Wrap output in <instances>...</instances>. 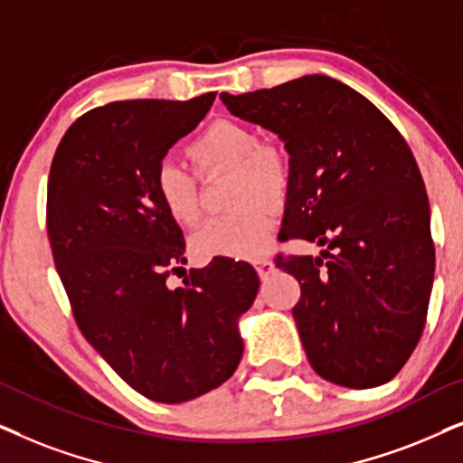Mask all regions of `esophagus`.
<instances>
[{
    "mask_svg": "<svg viewBox=\"0 0 463 463\" xmlns=\"http://www.w3.org/2000/svg\"><path fill=\"white\" fill-rule=\"evenodd\" d=\"M273 269H275V264L270 262L269 258H262V260L256 262V270H258V275H260V279H267V277L273 273Z\"/></svg>",
    "mask_w": 463,
    "mask_h": 463,
    "instance_id": "34e87169",
    "label": "esophagus"
}]
</instances>
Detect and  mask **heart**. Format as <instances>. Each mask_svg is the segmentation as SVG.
Listing matches in <instances>:
<instances>
[{"mask_svg": "<svg viewBox=\"0 0 463 463\" xmlns=\"http://www.w3.org/2000/svg\"><path fill=\"white\" fill-rule=\"evenodd\" d=\"M199 174L232 169V212L209 220L194 235V248L203 256L258 258L267 248L275 224V209L289 188L288 154L275 144H264L254 127L237 120H215L188 146ZM154 190L165 212L182 226H194L201 218L199 182L186 167L163 160L154 171ZM268 201L264 202L263 199Z\"/></svg>", "mask_w": 463, "mask_h": 463, "instance_id": "1", "label": "heart"}]
</instances>
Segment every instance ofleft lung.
<instances>
[{"mask_svg":"<svg viewBox=\"0 0 463 463\" xmlns=\"http://www.w3.org/2000/svg\"><path fill=\"white\" fill-rule=\"evenodd\" d=\"M220 99L286 144L283 239L324 245L317 258L275 260L300 283L292 316L313 371L351 390L387 383L421 338L434 281L430 203L411 147L366 97L328 76Z\"/></svg>","mask_w":463,"mask_h":463,"instance_id":"8db88e82","label":"left lung"}]
</instances>
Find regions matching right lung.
<instances>
[{
    "mask_svg": "<svg viewBox=\"0 0 463 463\" xmlns=\"http://www.w3.org/2000/svg\"><path fill=\"white\" fill-rule=\"evenodd\" d=\"M213 99L90 109L67 128L48 175V239L78 328L154 402H188L232 377L243 355L239 317L260 286L232 258L193 269L184 288L167 286L186 243L160 205L154 171Z\"/></svg>",
    "mask_w": 463,
    "mask_h": 463,
    "instance_id": "right-lung-1",
    "label": "right lung"
}]
</instances>
